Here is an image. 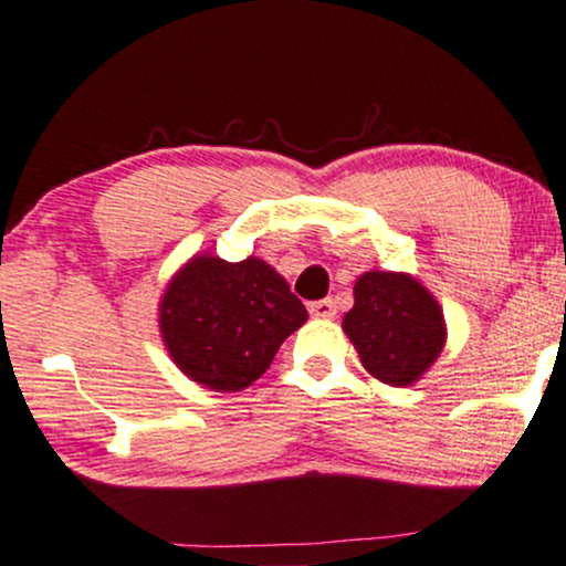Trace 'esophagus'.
<instances>
[{
	"label": "esophagus",
	"instance_id": "1",
	"mask_svg": "<svg viewBox=\"0 0 566 566\" xmlns=\"http://www.w3.org/2000/svg\"><path fill=\"white\" fill-rule=\"evenodd\" d=\"M308 312H312V316H316V319H333L335 301H331V297H325V301H314L312 306H308Z\"/></svg>",
	"mask_w": 566,
	"mask_h": 566
}]
</instances>
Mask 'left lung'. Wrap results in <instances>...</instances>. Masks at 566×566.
I'll return each mask as SVG.
<instances>
[{
  "mask_svg": "<svg viewBox=\"0 0 566 566\" xmlns=\"http://www.w3.org/2000/svg\"><path fill=\"white\" fill-rule=\"evenodd\" d=\"M346 338L359 363L389 387H411L443 352V308L419 279L402 271H365L344 314Z\"/></svg>",
  "mask_w": 566,
  "mask_h": 566,
  "instance_id": "8db88e82",
  "label": "left lung"
}]
</instances>
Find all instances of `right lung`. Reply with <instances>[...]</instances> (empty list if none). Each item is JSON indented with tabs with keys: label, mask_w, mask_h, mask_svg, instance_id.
<instances>
[{
	"label": "right lung",
	"mask_w": 566,
	"mask_h": 566,
	"mask_svg": "<svg viewBox=\"0 0 566 566\" xmlns=\"http://www.w3.org/2000/svg\"><path fill=\"white\" fill-rule=\"evenodd\" d=\"M306 319L282 273L254 254L239 263L192 254L158 303L160 338L174 365L212 392L258 381Z\"/></svg>",
	"instance_id": "1"
}]
</instances>
